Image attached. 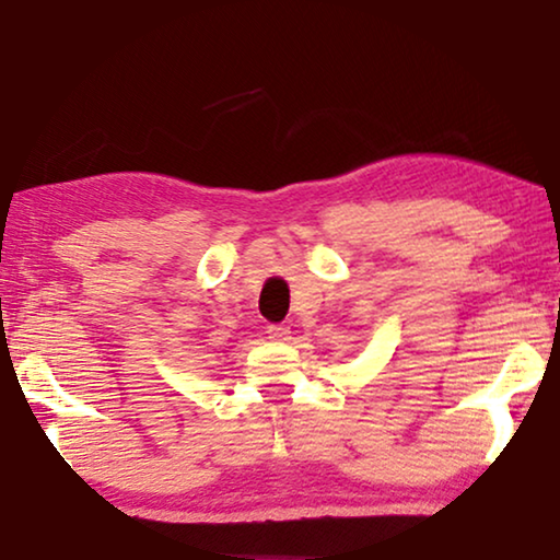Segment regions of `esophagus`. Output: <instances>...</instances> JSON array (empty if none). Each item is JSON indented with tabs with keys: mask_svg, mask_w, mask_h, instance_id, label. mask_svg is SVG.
Masks as SVG:
<instances>
[{
	"mask_svg": "<svg viewBox=\"0 0 560 560\" xmlns=\"http://www.w3.org/2000/svg\"><path fill=\"white\" fill-rule=\"evenodd\" d=\"M267 334L271 340H277V343H287L291 340V328L289 326H269Z\"/></svg>",
	"mask_w": 560,
	"mask_h": 560,
	"instance_id": "1",
	"label": "esophagus"
}]
</instances>
